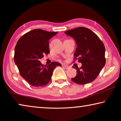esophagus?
<instances>
[{
    "mask_svg": "<svg viewBox=\"0 0 121 121\" xmlns=\"http://www.w3.org/2000/svg\"><path fill=\"white\" fill-rule=\"evenodd\" d=\"M62 67H63V68H65V69H68L69 68H70V67L68 66V65H63Z\"/></svg>",
    "mask_w": 121,
    "mask_h": 121,
    "instance_id": "1",
    "label": "esophagus"
}]
</instances>
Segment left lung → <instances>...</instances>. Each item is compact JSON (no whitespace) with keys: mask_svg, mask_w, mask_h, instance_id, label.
Returning a JSON list of instances; mask_svg holds the SVG:
<instances>
[{"mask_svg":"<svg viewBox=\"0 0 121 121\" xmlns=\"http://www.w3.org/2000/svg\"><path fill=\"white\" fill-rule=\"evenodd\" d=\"M74 38L77 48L74 53L75 60L82 63L77 67V75L71 78L78 84H86L97 77L105 65V46L95 32L85 27H78L65 31Z\"/></svg>","mask_w":121,"mask_h":121,"instance_id":"8db88e82","label":"left lung"}]
</instances>
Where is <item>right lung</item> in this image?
I'll return each mask as SVG.
<instances>
[{
  "label": "right lung",
  "instance_id": "obj_1",
  "mask_svg": "<svg viewBox=\"0 0 121 121\" xmlns=\"http://www.w3.org/2000/svg\"><path fill=\"white\" fill-rule=\"evenodd\" d=\"M57 33L36 29L23 35L17 41L14 62L21 76L32 86L48 84L54 69L57 66H61V63L57 62L44 65L39 61L44 55L50 53L48 40Z\"/></svg>",
  "mask_w": 121,
  "mask_h": 121
}]
</instances>
